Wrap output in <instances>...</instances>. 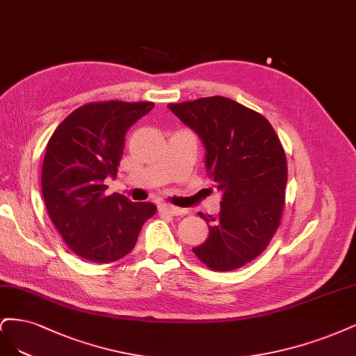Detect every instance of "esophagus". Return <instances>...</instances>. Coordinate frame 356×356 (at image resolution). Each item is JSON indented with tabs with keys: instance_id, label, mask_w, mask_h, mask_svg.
I'll use <instances>...</instances> for the list:
<instances>
[{
	"instance_id": "obj_1",
	"label": "esophagus",
	"mask_w": 356,
	"mask_h": 356,
	"mask_svg": "<svg viewBox=\"0 0 356 356\" xmlns=\"http://www.w3.org/2000/svg\"><path fill=\"white\" fill-rule=\"evenodd\" d=\"M158 209L161 213L170 214V216H181L186 213L185 209H179V207H175V205H170V204H161Z\"/></svg>"
}]
</instances>
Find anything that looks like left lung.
Instances as JSON below:
<instances>
[{
  "label": "left lung",
  "mask_w": 356,
  "mask_h": 356,
  "mask_svg": "<svg viewBox=\"0 0 356 356\" xmlns=\"http://www.w3.org/2000/svg\"><path fill=\"white\" fill-rule=\"evenodd\" d=\"M205 146V167L223 192L220 213L204 216L209 238L192 248L205 266L227 272L259 257L281 225L289 171L280 137L261 113L223 96L170 103Z\"/></svg>",
  "instance_id": "left-lung-1"
}]
</instances>
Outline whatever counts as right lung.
<instances>
[{"label": "right lung", "instance_id": "obj_1", "mask_svg": "<svg viewBox=\"0 0 356 356\" xmlns=\"http://www.w3.org/2000/svg\"><path fill=\"white\" fill-rule=\"evenodd\" d=\"M152 108V102L87 103L57 125L47 143L41 171L45 209L66 245L88 261L127 256L156 213L155 204L106 195L103 185L118 173L125 133Z\"/></svg>", "mask_w": 356, "mask_h": 356}]
</instances>
